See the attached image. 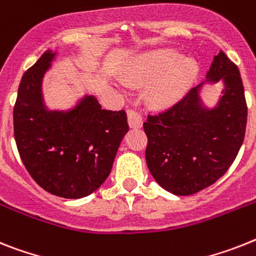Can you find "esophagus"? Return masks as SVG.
I'll return each instance as SVG.
<instances>
[{"instance_id":"34e87169","label":"esophagus","mask_w":256,"mask_h":256,"mask_svg":"<svg viewBox=\"0 0 256 256\" xmlns=\"http://www.w3.org/2000/svg\"><path fill=\"white\" fill-rule=\"evenodd\" d=\"M128 124H130V128H140L142 126V118L136 110L128 111Z\"/></svg>"}]
</instances>
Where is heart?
Here are the masks:
<instances>
[{"label": "heart", "instance_id": "heart-1", "mask_svg": "<svg viewBox=\"0 0 256 256\" xmlns=\"http://www.w3.org/2000/svg\"><path fill=\"white\" fill-rule=\"evenodd\" d=\"M199 73V65L192 57H182L175 50H158L145 54L128 74L137 85L152 84L149 102L158 107L175 103L186 94Z\"/></svg>", "mask_w": 256, "mask_h": 256}]
</instances>
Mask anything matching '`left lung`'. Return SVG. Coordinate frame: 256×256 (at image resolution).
Segmentation results:
<instances>
[{
    "instance_id": "left-lung-1",
    "label": "left lung",
    "mask_w": 256,
    "mask_h": 256,
    "mask_svg": "<svg viewBox=\"0 0 256 256\" xmlns=\"http://www.w3.org/2000/svg\"><path fill=\"white\" fill-rule=\"evenodd\" d=\"M224 82L223 95L213 109L202 104V84L178 103L157 115H148L144 130L148 168L158 184L179 196L213 184L232 166L244 138L247 104L237 65L220 50L206 81Z\"/></svg>"
}]
</instances>
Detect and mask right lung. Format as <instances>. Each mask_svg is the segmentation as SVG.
Returning a JSON list of instances; mask_svg holds the SVG:
<instances>
[{"mask_svg": "<svg viewBox=\"0 0 256 256\" xmlns=\"http://www.w3.org/2000/svg\"><path fill=\"white\" fill-rule=\"evenodd\" d=\"M54 56L56 52H44L20 80L14 138L24 168L42 188L81 199L107 179L130 126L124 110H102L92 95L68 111L47 110L42 82Z\"/></svg>", "mask_w": 256, "mask_h": 256, "instance_id": "right-lung-1", "label": "right lung"}]
</instances>
